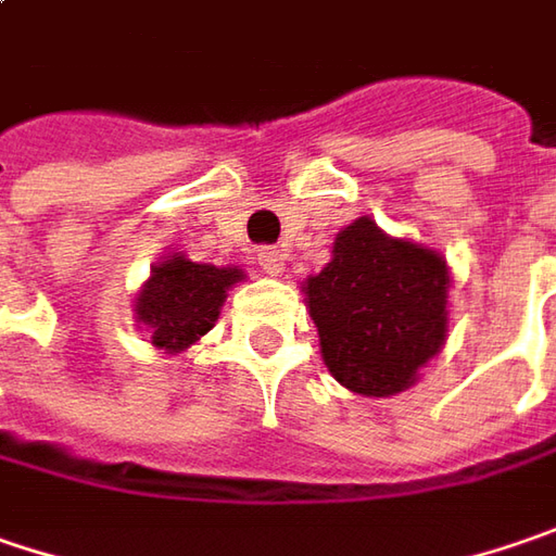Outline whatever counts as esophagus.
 <instances>
[{
  "mask_svg": "<svg viewBox=\"0 0 556 556\" xmlns=\"http://www.w3.org/2000/svg\"><path fill=\"white\" fill-rule=\"evenodd\" d=\"M256 260H260V268H263L265 275H281L285 271V253L278 247H263L256 253Z\"/></svg>",
  "mask_w": 556,
  "mask_h": 556,
  "instance_id": "obj_1",
  "label": "esophagus"
}]
</instances>
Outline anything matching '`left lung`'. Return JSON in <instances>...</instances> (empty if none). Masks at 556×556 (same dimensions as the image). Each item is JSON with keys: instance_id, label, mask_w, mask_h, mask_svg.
Instances as JSON below:
<instances>
[{"instance_id": "obj_1", "label": "left lung", "mask_w": 556, "mask_h": 556, "mask_svg": "<svg viewBox=\"0 0 556 556\" xmlns=\"http://www.w3.org/2000/svg\"><path fill=\"white\" fill-rule=\"evenodd\" d=\"M447 291L438 250L388 237L369 215L350 222L331 263L303 281L328 372L363 397L406 391L444 348Z\"/></svg>"}]
</instances>
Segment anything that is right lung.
Segmentation results:
<instances>
[{
	"mask_svg": "<svg viewBox=\"0 0 556 556\" xmlns=\"http://www.w3.org/2000/svg\"><path fill=\"white\" fill-rule=\"evenodd\" d=\"M237 281H243L237 265L218 268L172 253L153 265L150 281L137 293L134 313L140 325H147L155 348L181 353L212 331L218 309Z\"/></svg>",
	"mask_w": 556,
	"mask_h": 556,
	"instance_id": "add662e5",
	"label": "right lung"
}]
</instances>
